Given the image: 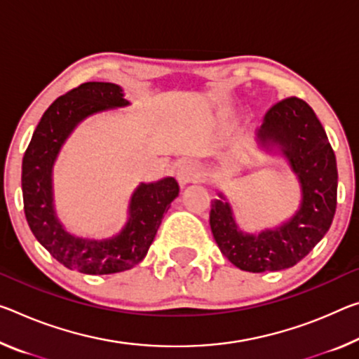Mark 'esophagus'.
<instances>
[{"label":"esophagus","mask_w":359,"mask_h":359,"mask_svg":"<svg viewBox=\"0 0 359 359\" xmlns=\"http://www.w3.org/2000/svg\"><path fill=\"white\" fill-rule=\"evenodd\" d=\"M201 179V169L196 163L185 159L182 161L177 168V180L182 187L191 184V182H198Z\"/></svg>","instance_id":"34e87169"}]
</instances>
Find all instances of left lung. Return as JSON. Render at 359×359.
Here are the masks:
<instances>
[{"instance_id": "obj_1", "label": "left lung", "mask_w": 359, "mask_h": 359, "mask_svg": "<svg viewBox=\"0 0 359 359\" xmlns=\"http://www.w3.org/2000/svg\"><path fill=\"white\" fill-rule=\"evenodd\" d=\"M260 150L286 159L300 185L292 217L259 233L241 230L224 193L210 204L209 224L220 252L244 271H280L302 260L326 235L337 206V163L311 107L297 97L273 105L255 134Z\"/></svg>"}]
</instances>
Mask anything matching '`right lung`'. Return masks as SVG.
I'll list each match as a JSON object with an SVG mask.
<instances>
[{"label": "right lung", "mask_w": 359, "mask_h": 359, "mask_svg": "<svg viewBox=\"0 0 359 359\" xmlns=\"http://www.w3.org/2000/svg\"><path fill=\"white\" fill-rule=\"evenodd\" d=\"M123 107H129V102L118 84H81L44 111L22 161V193L30 230L57 262L86 275H111L144 260L169 204L179 196L174 177L142 182L130 196L121 231L104 240L73 235L57 217L53 170L62 147L86 118Z\"/></svg>", "instance_id": "add662e5"}]
</instances>
